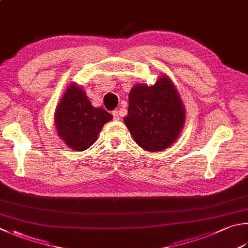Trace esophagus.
Returning a JSON list of instances; mask_svg holds the SVG:
<instances>
[{
    "label": "esophagus",
    "mask_w": 248,
    "mask_h": 248,
    "mask_svg": "<svg viewBox=\"0 0 248 248\" xmlns=\"http://www.w3.org/2000/svg\"><path fill=\"white\" fill-rule=\"evenodd\" d=\"M112 114H113V118H114V120H120V115H121V113H120V111H119V110H114L113 112H112Z\"/></svg>",
    "instance_id": "34e87169"
}]
</instances>
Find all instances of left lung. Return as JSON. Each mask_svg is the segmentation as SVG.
Instances as JSON below:
<instances>
[{
	"instance_id": "left-lung-1",
	"label": "left lung",
	"mask_w": 248,
	"mask_h": 248,
	"mask_svg": "<svg viewBox=\"0 0 248 248\" xmlns=\"http://www.w3.org/2000/svg\"><path fill=\"white\" fill-rule=\"evenodd\" d=\"M128 100L124 122L139 147L157 152L176 141L184 128L186 112L170 78L163 74L152 86L136 84Z\"/></svg>"
}]
</instances>
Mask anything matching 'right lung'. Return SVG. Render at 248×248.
Listing matches in <instances>:
<instances>
[{
  "label": "right lung",
  "mask_w": 248,
  "mask_h": 248,
  "mask_svg": "<svg viewBox=\"0 0 248 248\" xmlns=\"http://www.w3.org/2000/svg\"><path fill=\"white\" fill-rule=\"evenodd\" d=\"M112 118L109 112L93 107L83 87L73 83L56 108L55 125L68 147L83 151L95 143L102 126Z\"/></svg>",
  "instance_id": "right-lung-1"
}]
</instances>
